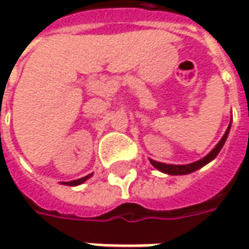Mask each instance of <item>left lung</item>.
I'll return each instance as SVG.
<instances>
[{
    "label": "left lung",
    "mask_w": 249,
    "mask_h": 249,
    "mask_svg": "<svg viewBox=\"0 0 249 249\" xmlns=\"http://www.w3.org/2000/svg\"><path fill=\"white\" fill-rule=\"evenodd\" d=\"M230 124H231V122H230ZM230 124H229V127L226 130L225 136L222 137V140L216 144V147L206 157H204L202 159H199V160H196V162H193V163H188V165H166V163H160V162H157V160H152V159H149V162H151V165L154 167H157L158 170L160 172H163V173H167V175H172V176H177V175H188V173H193V172H196L198 170L199 167L205 166L206 163H209L211 160H213V159L217 157V154L220 152V149L222 147L225 145L226 139H227V136H229V131H230Z\"/></svg>",
    "instance_id": "obj_1"
}]
</instances>
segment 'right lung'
Segmentation results:
<instances>
[{
	"instance_id": "right-lung-1",
	"label": "right lung",
	"mask_w": 249,
	"mask_h": 249,
	"mask_svg": "<svg viewBox=\"0 0 249 249\" xmlns=\"http://www.w3.org/2000/svg\"><path fill=\"white\" fill-rule=\"evenodd\" d=\"M91 175H89V176H84L82 177V178H77V180H73V181H68V183H63V184H68V186H79V184H82V183H84L87 178H90Z\"/></svg>"
}]
</instances>
